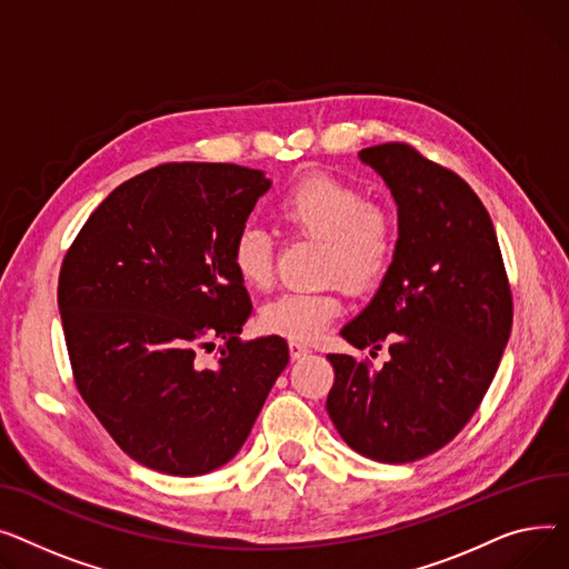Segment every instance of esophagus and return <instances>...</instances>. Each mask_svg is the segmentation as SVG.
<instances>
[{
	"label": "esophagus",
	"instance_id": "esophagus-1",
	"mask_svg": "<svg viewBox=\"0 0 569 569\" xmlns=\"http://www.w3.org/2000/svg\"><path fill=\"white\" fill-rule=\"evenodd\" d=\"M289 353H291L293 360H298V358H303V356L310 353V347L300 345V342H289Z\"/></svg>",
	"mask_w": 569,
	"mask_h": 569
}]
</instances>
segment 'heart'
I'll return each mask as SVG.
<instances>
[{"label":"heart","mask_w":569,"mask_h":569,"mask_svg":"<svg viewBox=\"0 0 569 569\" xmlns=\"http://www.w3.org/2000/svg\"><path fill=\"white\" fill-rule=\"evenodd\" d=\"M293 231L323 241L321 273L351 291L372 289L386 276L395 252V227L386 209L367 204L365 194L336 177L298 179L276 207ZM231 269L250 289L273 280V243L269 233L248 224L237 231L229 250ZM342 312L338 287L284 291L259 312V328L291 342H312Z\"/></svg>","instance_id":"heart-1"}]
</instances>
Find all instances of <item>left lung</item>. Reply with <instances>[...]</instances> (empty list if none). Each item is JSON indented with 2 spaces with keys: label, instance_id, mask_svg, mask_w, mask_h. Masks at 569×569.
<instances>
[{
  "label": "left lung",
  "instance_id": "obj_1",
  "mask_svg": "<svg viewBox=\"0 0 569 569\" xmlns=\"http://www.w3.org/2000/svg\"><path fill=\"white\" fill-rule=\"evenodd\" d=\"M397 204L392 261L340 336L388 345L381 370L330 353L326 411L345 443L383 463L441 450L478 411L510 340L512 291L493 222L471 186L409 144L362 149Z\"/></svg>",
  "mask_w": 569,
  "mask_h": 569
}]
</instances>
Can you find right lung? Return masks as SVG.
<instances>
[{
    "label": "right lung",
    "mask_w": 569,
    "mask_h": 569,
    "mask_svg": "<svg viewBox=\"0 0 569 569\" xmlns=\"http://www.w3.org/2000/svg\"><path fill=\"white\" fill-rule=\"evenodd\" d=\"M269 188L261 170L229 162L158 164L114 188L63 257L57 300L76 386L147 469H220L289 362L280 336L239 340L252 303L229 259ZM216 341L204 368L196 351Z\"/></svg>",
    "instance_id": "obj_1"
}]
</instances>
